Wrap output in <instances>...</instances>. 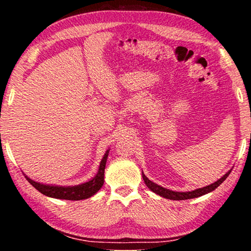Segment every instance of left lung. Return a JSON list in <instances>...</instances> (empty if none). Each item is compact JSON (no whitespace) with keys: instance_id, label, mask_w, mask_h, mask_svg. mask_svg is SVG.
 Here are the masks:
<instances>
[{"instance_id":"obj_1","label":"left lung","mask_w":251,"mask_h":251,"mask_svg":"<svg viewBox=\"0 0 251 251\" xmlns=\"http://www.w3.org/2000/svg\"><path fill=\"white\" fill-rule=\"evenodd\" d=\"M230 172H231V169L225 174V175L222 178H220V179H218L217 181L212 182V184L208 185L206 187H202V188L192 190V192H174V190H169L167 188H164V187H161L159 185L155 184V182H152L151 180L148 179L144 173H142V175H143V179H144V181H145L146 186L151 190L152 193L159 195V196L164 197V198L172 199V201H185V199H192V198L201 197V196H202V195H206L208 193L212 192V190H215L218 186L222 185V182L229 176Z\"/></svg>"}]
</instances>
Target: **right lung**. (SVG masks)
Returning a JSON list of instances; mask_svg holds the SVG:
<instances>
[{
	"label": "right lung",
	"mask_w": 251,
	"mask_h": 251,
	"mask_svg": "<svg viewBox=\"0 0 251 251\" xmlns=\"http://www.w3.org/2000/svg\"><path fill=\"white\" fill-rule=\"evenodd\" d=\"M109 150L106 151L105 155L100 160L99 172L96 175L92 178L91 180L83 182L80 185L76 186H56V185H48L42 184V182L35 181L31 179L24 174L25 178L31 184L34 188H36L40 193L45 196L57 198V199H66V201H82V199H87L95 195L104 185V173L106 161H107Z\"/></svg>",
	"instance_id": "1"
}]
</instances>
